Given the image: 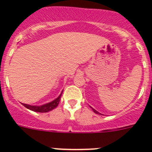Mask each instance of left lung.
<instances>
[{
	"mask_svg": "<svg viewBox=\"0 0 152 152\" xmlns=\"http://www.w3.org/2000/svg\"><path fill=\"white\" fill-rule=\"evenodd\" d=\"M91 110H93V112L95 113H97V114H101V113H99L98 112V111H96V110H95V109H93V108H92V107H91Z\"/></svg>",
	"mask_w": 152,
	"mask_h": 152,
	"instance_id": "left-lung-1",
	"label": "left lung"
}]
</instances>
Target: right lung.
<instances>
[{
	"label": "right lung",
	"instance_id": "add662e5",
	"mask_svg": "<svg viewBox=\"0 0 152 152\" xmlns=\"http://www.w3.org/2000/svg\"><path fill=\"white\" fill-rule=\"evenodd\" d=\"M63 91H61V95L58 96V97L55 99L54 100H53L50 102H48V103H46L44 105H42V106H31V105H28V104H25L22 103L25 107H26L28 110L34 111V112H38V113H47L50 112L51 110H53V109L58 106L59 102L61 101V95H62Z\"/></svg>",
	"mask_w": 152,
	"mask_h": 152
}]
</instances>
